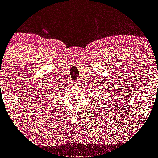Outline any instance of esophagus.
Masks as SVG:
<instances>
[{"instance_id":"1","label":"esophagus","mask_w":158,"mask_h":158,"mask_svg":"<svg viewBox=\"0 0 158 158\" xmlns=\"http://www.w3.org/2000/svg\"><path fill=\"white\" fill-rule=\"evenodd\" d=\"M73 83L74 84V85H78V84H80V81H79V79H77V80H75Z\"/></svg>"}]
</instances>
